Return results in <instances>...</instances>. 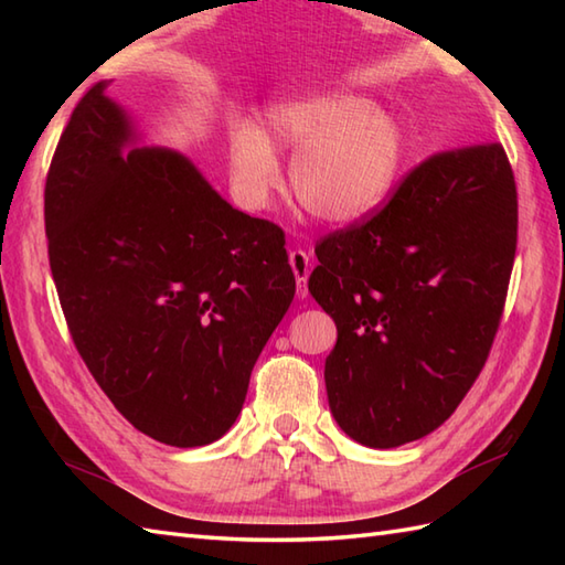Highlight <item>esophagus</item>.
I'll return each mask as SVG.
<instances>
[{"instance_id": "esophagus-1", "label": "esophagus", "mask_w": 565, "mask_h": 565, "mask_svg": "<svg viewBox=\"0 0 565 565\" xmlns=\"http://www.w3.org/2000/svg\"><path fill=\"white\" fill-rule=\"evenodd\" d=\"M291 269L296 274V284H298V298L308 296V274H310V257L306 249H291L289 255Z\"/></svg>"}]
</instances>
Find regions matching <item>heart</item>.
Segmentation results:
<instances>
[{
	"mask_svg": "<svg viewBox=\"0 0 565 565\" xmlns=\"http://www.w3.org/2000/svg\"><path fill=\"white\" fill-rule=\"evenodd\" d=\"M269 130L298 148L291 186L298 203L326 223H354L386 199L403 162V130L386 111L354 94L284 104ZM233 179L249 203H262L279 184V158L269 138L243 126L231 138Z\"/></svg>",
	"mask_w": 565,
	"mask_h": 565,
	"instance_id": "obj_1",
	"label": "heart"
}]
</instances>
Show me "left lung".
I'll return each instance as SVG.
<instances>
[{"mask_svg":"<svg viewBox=\"0 0 565 565\" xmlns=\"http://www.w3.org/2000/svg\"><path fill=\"white\" fill-rule=\"evenodd\" d=\"M514 249L500 142L429 154L386 203L320 237L308 289L338 326L326 386L347 435L401 447L459 407L500 328Z\"/></svg>","mask_w":565,"mask_h":565,"instance_id":"left-lung-1","label":"left lung"}]
</instances>
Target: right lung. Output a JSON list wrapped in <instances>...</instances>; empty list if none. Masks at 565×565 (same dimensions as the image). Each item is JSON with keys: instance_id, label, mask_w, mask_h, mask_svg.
Instances as JSON below:
<instances>
[{"instance_id": "add662e5", "label": "right lung", "mask_w": 565, "mask_h": 565, "mask_svg": "<svg viewBox=\"0 0 565 565\" xmlns=\"http://www.w3.org/2000/svg\"><path fill=\"white\" fill-rule=\"evenodd\" d=\"M99 82L45 177L47 259L82 362L114 407L170 447L223 437L289 310L284 231L223 201L172 150H126Z\"/></svg>"}]
</instances>
